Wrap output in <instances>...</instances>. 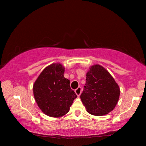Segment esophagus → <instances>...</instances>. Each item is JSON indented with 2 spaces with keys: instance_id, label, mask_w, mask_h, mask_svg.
Wrapping results in <instances>:
<instances>
[{
  "instance_id": "esophagus-1",
  "label": "esophagus",
  "mask_w": 146,
  "mask_h": 146,
  "mask_svg": "<svg viewBox=\"0 0 146 146\" xmlns=\"http://www.w3.org/2000/svg\"><path fill=\"white\" fill-rule=\"evenodd\" d=\"M75 92L76 93V95L78 97V96L80 95L81 93H82V89H81L80 87H78L77 89H76L75 91Z\"/></svg>"
}]
</instances>
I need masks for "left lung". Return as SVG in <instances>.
<instances>
[{"instance_id":"left-lung-1","label":"left lung","mask_w":146,"mask_h":146,"mask_svg":"<svg viewBox=\"0 0 146 146\" xmlns=\"http://www.w3.org/2000/svg\"><path fill=\"white\" fill-rule=\"evenodd\" d=\"M120 93L119 86L108 70L95 64L86 73V83L80 98L87 112L102 116L114 110Z\"/></svg>"}]
</instances>
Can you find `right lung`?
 Segmentation results:
<instances>
[{
  "instance_id": "right-lung-1",
  "label": "right lung",
  "mask_w": 146,
  "mask_h": 146,
  "mask_svg": "<svg viewBox=\"0 0 146 146\" xmlns=\"http://www.w3.org/2000/svg\"><path fill=\"white\" fill-rule=\"evenodd\" d=\"M65 68L53 63L40 73L33 84V95L44 114L59 118L69 112L76 95L70 88V81L64 76Z\"/></svg>"
}]
</instances>
